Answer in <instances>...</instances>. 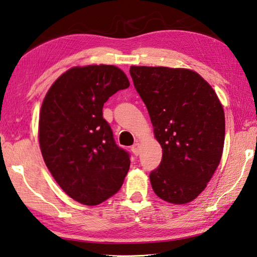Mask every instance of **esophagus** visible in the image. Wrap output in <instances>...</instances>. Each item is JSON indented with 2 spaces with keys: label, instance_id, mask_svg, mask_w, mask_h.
<instances>
[{
  "label": "esophagus",
  "instance_id": "esophagus-1",
  "mask_svg": "<svg viewBox=\"0 0 257 257\" xmlns=\"http://www.w3.org/2000/svg\"><path fill=\"white\" fill-rule=\"evenodd\" d=\"M131 150H132V152L135 154V156H139V154H140V144L135 143L134 145H132Z\"/></svg>",
  "mask_w": 257,
  "mask_h": 257
}]
</instances>
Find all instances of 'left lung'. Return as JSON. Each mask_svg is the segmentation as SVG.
Listing matches in <instances>:
<instances>
[{
	"mask_svg": "<svg viewBox=\"0 0 257 257\" xmlns=\"http://www.w3.org/2000/svg\"><path fill=\"white\" fill-rule=\"evenodd\" d=\"M130 74L162 147L161 163L150 173L153 191L171 204L190 202L220 162L225 141L220 101L196 71L132 66Z\"/></svg>",
	"mask_w": 257,
	"mask_h": 257,
	"instance_id": "1",
	"label": "left lung"
}]
</instances>
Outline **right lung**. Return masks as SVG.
Masks as SVG:
<instances>
[{
    "label": "right lung",
    "instance_id": "right-lung-1",
    "mask_svg": "<svg viewBox=\"0 0 257 257\" xmlns=\"http://www.w3.org/2000/svg\"><path fill=\"white\" fill-rule=\"evenodd\" d=\"M130 86L115 66L74 67L48 90L39 119L43 160L72 199L95 206L115 195L130 169V154L115 143L103 117L110 96Z\"/></svg>",
    "mask_w": 257,
    "mask_h": 257
}]
</instances>
